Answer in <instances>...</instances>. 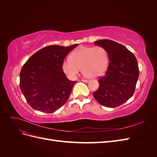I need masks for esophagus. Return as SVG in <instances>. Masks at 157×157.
<instances>
[{"label": "esophagus", "mask_w": 157, "mask_h": 157, "mask_svg": "<svg viewBox=\"0 0 157 157\" xmlns=\"http://www.w3.org/2000/svg\"><path fill=\"white\" fill-rule=\"evenodd\" d=\"M82 81L84 82H89V80H87V79H82Z\"/></svg>", "instance_id": "1"}]
</instances>
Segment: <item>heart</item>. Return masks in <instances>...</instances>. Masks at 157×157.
<instances>
[{"mask_svg": "<svg viewBox=\"0 0 157 157\" xmlns=\"http://www.w3.org/2000/svg\"><path fill=\"white\" fill-rule=\"evenodd\" d=\"M108 54L101 46L80 47L74 50L70 59L63 63V70L69 77L75 78L80 69L88 78H96L102 75L107 69Z\"/></svg>", "mask_w": 157, "mask_h": 157, "instance_id": "heart-1", "label": "heart"}]
</instances>
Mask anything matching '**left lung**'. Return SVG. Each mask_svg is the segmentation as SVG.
<instances>
[{"label": "left lung", "instance_id": "8db88e82", "mask_svg": "<svg viewBox=\"0 0 157 157\" xmlns=\"http://www.w3.org/2000/svg\"><path fill=\"white\" fill-rule=\"evenodd\" d=\"M94 43L107 51L109 64L105 74L98 79L99 86L93 96L103 106H120L134 93L140 74L137 59L124 46L113 40H99Z\"/></svg>", "mask_w": 157, "mask_h": 157}]
</instances>
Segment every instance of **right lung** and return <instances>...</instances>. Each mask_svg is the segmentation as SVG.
<instances>
[{
    "mask_svg": "<svg viewBox=\"0 0 157 157\" xmlns=\"http://www.w3.org/2000/svg\"><path fill=\"white\" fill-rule=\"evenodd\" d=\"M77 46H46L23 65L20 74V86L33 109L51 113L67 102L77 81L67 78L62 66L66 56Z\"/></svg>",
    "mask_w": 157,
    "mask_h": 157,
    "instance_id": "1",
    "label": "right lung"
}]
</instances>
